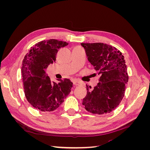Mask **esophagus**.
I'll return each instance as SVG.
<instances>
[{
	"label": "esophagus",
	"instance_id": "1",
	"mask_svg": "<svg viewBox=\"0 0 150 150\" xmlns=\"http://www.w3.org/2000/svg\"><path fill=\"white\" fill-rule=\"evenodd\" d=\"M72 83H73V84L75 85V86H81V84H81V83H80L79 81H77V80L72 81Z\"/></svg>",
	"mask_w": 150,
	"mask_h": 150
}]
</instances>
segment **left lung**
Returning <instances> with one entry per match:
<instances>
[{
	"label": "left lung",
	"instance_id": "obj_1",
	"mask_svg": "<svg viewBox=\"0 0 150 150\" xmlns=\"http://www.w3.org/2000/svg\"><path fill=\"white\" fill-rule=\"evenodd\" d=\"M88 60L99 76L94 89L86 84L87 94L83 104L93 114L104 115L119 105L128 81L127 66L122 53L115 47L104 43H81Z\"/></svg>",
	"mask_w": 150,
	"mask_h": 150
}]
</instances>
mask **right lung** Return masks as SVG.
Masks as SVG:
<instances>
[{
	"instance_id": "right-lung-1",
	"label": "right lung",
	"mask_w": 150,
	"mask_h": 150,
	"mask_svg": "<svg viewBox=\"0 0 150 150\" xmlns=\"http://www.w3.org/2000/svg\"><path fill=\"white\" fill-rule=\"evenodd\" d=\"M68 43L56 39L39 42L27 53L22 64L25 97L34 108L41 111H53L64 102L71 92L72 83L68 79L52 81L46 73L50 64L56 62L58 49Z\"/></svg>"
}]
</instances>
